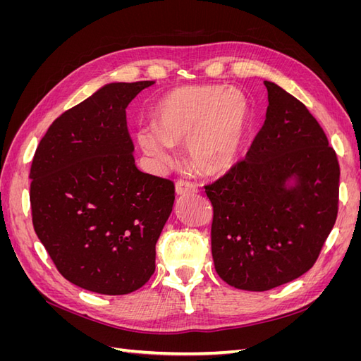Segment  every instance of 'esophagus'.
Here are the masks:
<instances>
[{
	"instance_id": "1",
	"label": "esophagus",
	"mask_w": 361,
	"mask_h": 361,
	"mask_svg": "<svg viewBox=\"0 0 361 361\" xmlns=\"http://www.w3.org/2000/svg\"><path fill=\"white\" fill-rule=\"evenodd\" d=\"M174 188H176L178 195L197 192V185L192 183V182H187V180H178L176 185H174Z\"/></svg>"
}]
</instances>
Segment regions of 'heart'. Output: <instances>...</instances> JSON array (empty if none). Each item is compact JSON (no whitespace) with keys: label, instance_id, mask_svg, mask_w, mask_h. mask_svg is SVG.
I'll use <instances>...</instances> for the list:
<instances>
[{"label":"heart","instance_id":"heart-1","mask_svg":"<svg viewBox=\"0 0 361 361\" xmlns=\"http://www.w3.org/2000/svg\"><path fill=\"white\" fill-rule=\"evenodd\" d=\"M155 126L137 129L141 152L157 169L176 166V146L187 143L190 164L207 176L231 170L248 128V104L235 89L187 85L167 93L154 111Z\"/></svg>","mask_w":361,"mask_h":361}]
</instances>
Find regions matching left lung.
Returning a JSON list of instances; mask_svg holds the SVG:
<instances>
[{
  "label": "left lung",
  "instance_id": "obj_1",
  "mask_svg": "<svg viewBox=\"0 0 361 361\" xmlns=\"http://www.w3.org/2000/svg\"><path fill=\"white\" fill-rule=\"evenodd\" d=\"M265 123L223 178L214 206L215 271L227 285L264 292L307 272L336 223L341 169L326 135L297 97L271 81Z\"/></svg>",
  "mask_w": 361,
  "mask_h": 361
}]
</instances>
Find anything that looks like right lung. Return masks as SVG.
Wrapping results in <instances>:
<instances>
[{
    "instance_id": "right-lung-1",
    "label": "right lung",
    "mask_w": 361,
    "mask_h": 361,
    "mask_svg": "<svg viewBox=\"0 0 361 361\" xmlns=\"http://www.w3.org/2000/svg\"><path fill=\"white\" fill-rule=\"evenodd\" d=\"M154 84H105L54 120L32 158L36 235L64 279L96 293L147 283L173 209V182L137 169L126 125L129 102Z\"/></svg>"
}]
</instances>
